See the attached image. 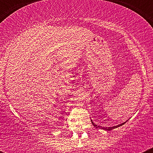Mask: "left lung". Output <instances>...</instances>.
<instances>
[{
  "label": "left lung",
  "instance_id": "1",
  "mask_svg": "<svg viewBox=\"0 0 153 153\" xmlns=\"http://www.w3.org/2000/svg\"><path fill=\"white\" fill-rule=\"evenodd\" d=\"M91 122H92V124H93V125L96 128H101V129H104V130H107V131H110V130H112V129H115V128H117V127H120V126H122L123 124H125L126 122H127V121H126L125 122H124V123H122V124H119V125H117V126H114V127H101V126H97V124H95L94 122H92V120H91Z\"/></svg>",
  "mask_w": 153,
  "mask_h": 153
}]
</instances>
